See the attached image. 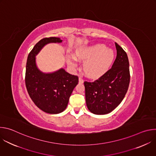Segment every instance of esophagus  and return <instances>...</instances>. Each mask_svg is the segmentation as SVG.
I'll list each match as a JSON object with an SVG mask.
<instances>
[{
	"label": "esophagus",
	"mask_w": 156,
	"mask_h": 156,
	"mask_svg": "<svg viewBox=\"0 0 156 156\" xmlns=\"http://www.w3.org/2000/svg\"><path fill=\"white\" fill-rule=\"evenodd\" d=\"M79 83H81V84L83 83V80L81 77H80V78H79Z\"/></svg>",
	"instance_id": "obj_1"
}]
</instances>
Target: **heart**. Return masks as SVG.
I'll use <instances>...</instances> for the list:
<instances>
[{
  "instance_id": "1",
  "label": "heart",
  "mask_w": 156,
  "mask_h": 156,
  "mask_svg": "<svg viewBox=\"0 0 156 156\" xmlns=\"http://www.w3.org/2000/svg\"><path fill=\"white\" fill-rule=\"evenodd\" d=\"M69 57V63L73 68L78 65V58L84 61L83 69L90 78H96L104 75L110 68L114 60V52L102 44H95L78 48Z\"/></svg>"
}]
</instances>
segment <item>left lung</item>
Listing matches in <instances>:
<instances>
[{
  "instance_id": "obj_1",
  "label": "left lung",
  "mask_w": 156,
  "mask_h": 156,
  "mask_svg": "<svg viewBox=\"0 0 156 156\" xmlns=\"http://www.w3.org/2000/svg\"><path fill=\"white\" fill-rule=\"evenodd\" d=\"M117 57L112 66L94 82L85 81V97L89 110L105 115L113 111L122 101L128 91L130 76L126 53L115 42Z\"/></svg>"
}]
</instances>
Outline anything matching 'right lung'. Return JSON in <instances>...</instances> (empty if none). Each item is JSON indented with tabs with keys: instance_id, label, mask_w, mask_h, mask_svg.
Here are the masks:
<instances>
[{
	"instance_id": "1",
	"label": "right lung",
	"mask_w": 156,
	"mask_h": 156,
	"mask_svg": "<svg viewBox=\"0 0 156 156\" xmlns=\"http://www.w3.org/2000/svg\"><path fill=\"white\" fill-rule=\"evenodd\" d=\"M60 37H51L40 40L29 54L26 66L25 83L28 93L35 105L50 114L62 112L78 83V77L63 68L51 73L41 72L36 64V56L50 43H62Z\"/></svg>"
}]
</instances>
